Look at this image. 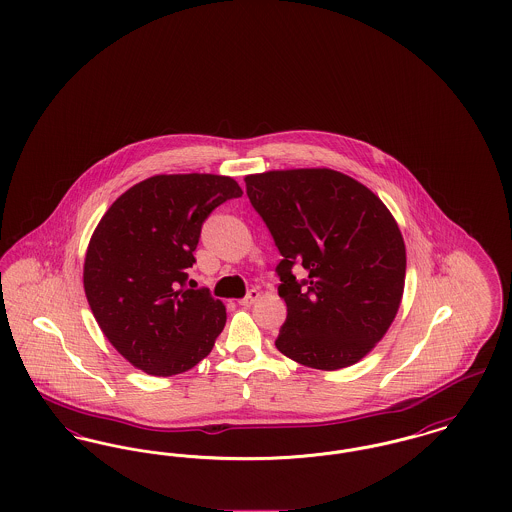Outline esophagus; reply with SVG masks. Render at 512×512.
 Returning a JSON list of instances; mask_svg holds the SVG:
<instances>
[{"label": "esophagus", "instance_id": "obj_1", "mask_svg": "<svg viewBox=\"0 0 512 512\" xmlns=\"http://www.w3.org/2000/svg\"><path fill=\"white\" fill-rule=\"evenodd\" d=\"M259 299V290H249L247 295H245L244 299H240V305H244V307H249V305H253L255 301Z\"/></svg>", "mask_w": 512, "mask_h": 512}]
</instances>
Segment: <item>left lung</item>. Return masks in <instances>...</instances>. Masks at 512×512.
I'll list each match as a JSON object with an SVG mask.
<instances>
[{
	"instance_id": "1",
	"label": "left lung",
	"mask_w": 512,
	"mask_h": 512,
	"mask_svg": "<svg viewBox=\"0 0 512 512\" xmlns=\"http://www.w3.org/2000/svg\"><path fill=\"white\" fill-rule=\"evenodd\" d=\"M247 197L278 247V293L288 317L280 353L318 370L355 365L397 315L407 255L380 197L330 169L245 176ZM305 267L308 278L292 272Z\"/></svg>"
}]
</instances>
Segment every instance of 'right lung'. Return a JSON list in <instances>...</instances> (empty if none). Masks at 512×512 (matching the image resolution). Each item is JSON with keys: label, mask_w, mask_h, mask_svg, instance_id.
<instances>
[{"label": "right lung", "mask_w": 512, "mask_h": 512, "mask_svg": "<svg viewBox=\"0 0 512 512\" xmlns=\"http://www.w3.org/2000/svg\"><path fill=\"white\" fill-rule=\"evenodd\" d=\"M230 176L159 174L132 186L99 220L84 261V292L101 332L153 376L205 359L226 324L209 290L188 288L207 217L242 197Z\"/></svg>", "instance_id": "add662e5"}]
</instances>
